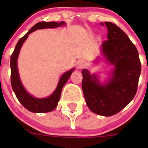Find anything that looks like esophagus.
I'll use <instances>...</instances> for the list:
<instances>
[{
  "instance_id": "34e87169",
  "label": "esophagus",
  "mask_w": 148,
  "mask_h": 148,
  "mask_svg": "<svg viewBox=\"0 0 148 148\" xmlns=\"http://www.w3.org/2000/svg\"><path fill=\"white\" fill-rule=\"evenodd\" d=\"M86 66V62L84 60H79L77 62V68L78 69H81L84 68Z\"/></svg>"
}]
</instances>
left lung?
Listing matches in <instances>:
<instances>
[{"instance_id":"left-lung-1","label":"left lung","mask_w":148,"mask_h":148,"mask_svg":"<svg viewBox=\"0 0 148 148\" xmlns=\"http://www.w3.org/2000/svg\"><path fill=\"white\" fill-rule=\"evenodd\" d=\"M107 40L102 42V51L110 64L114 65L108 83L102 85L95 75L82 70V83L88 107L95 114L112 116L125 108L138 90L141 63L135 44L117 25L105 22ZM101 23L102 26H104Z\"/></svg>"}]
</instances>
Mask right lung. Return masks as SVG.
I'll return each mask as SVG.
<instances>
[{
    "mask_svg": "<svg viewBox=\"0 0 148 148\" xmlns=\"http://www.w3.org/2000/svg\"><path fill=\"white\" fill-rule=\"evenodd\" d=\"M65 25V23L63 21L61 22H46L42 21L36 23L35 26H33L29 31H28L26 35L23 36L22 38L19 39L15 47L14 51L12 53L10 56V82H11L12 89L16 95V97L18 99L21 104L26 109L29 110L30 112L35 113H44L49 112L54 110L57 107L58 102L60 99L61 93H62V88L65 83L68 81L69 78L71 76L74 69L70 71L64 73L61 77L58 86L56 90L53 94L49 97L45 99H37L34 98L31 95H28L23 88V85L19 79L18 72L17 69V59L18 56L19 51L21 48L22 44H23L26 39L27 38L31 33L36 31L37 29H43V28H57L59 26H62Z\"/></svg>",
    "mask_w": 148,
    "mask_h": 148,
    "instance_id": "add662e5",
    "label": "right lung"
}]
</instances>
